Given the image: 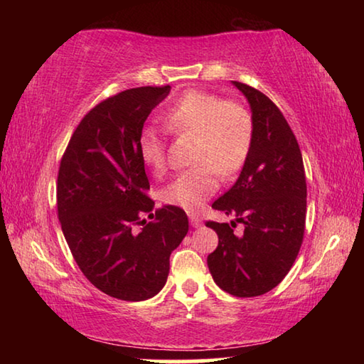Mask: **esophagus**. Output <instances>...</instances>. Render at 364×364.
<instances>
[{"label":"esophagus","mask_w":364,"mask_h":364,"mask_svg":"<svg viewBox=\"0 0 364 364\" xmlns=\"http://www.w3.org/2000/svg\"><path fill=\"white\" fill-rule=\"evenodd\" d=\"M189 221H191V226H193V228L202 226V220L197 217V215H189Z\"/></svg>","instance_id":"1"}]
</instances>
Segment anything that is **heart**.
<instances>
[{
	"mask_svg": "<svg viewBox=\"0 0 364 364\" xmlns=\"http://www.w3.org/2000/svg\"><path fill=\"white\" fill-rule=\"evenodd\" d=\"M164 127L173 136H194L193 164L162 191L165 204L197 212L218 189V176H230L242 167L254 139V120L236 101H223L204 90H189L171 104ZM139 159L154 173L165 168V144L152 128L138 138Z\"/></svg>",
	"mask_w": 364,
	"mask_h": 364,
	"instance_id": "b5f03b06",
	"label": "heart"
}]
</instances>
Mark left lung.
<instances>
[{
  "label": "left lung",
  "instance_id": "left-lung-1",
  "mask_svg": "<svg viewBox=\"0 0 364 364\" xmlns=\"http://www.w3.org/2000/svg\"><path fill=\"white\" fill-rule=\"evenodd\" d=\"M247 97L254 139L241 175L212 208L231 223L207 221L218 247L207 257L213 281L236 297H257L286 278L305 232L306 180L295 134L278 106L252 86L232 82ZM242 223L245 231H233Z\"/></svg>",
  "mask_w": 364,
  "mask_h": 364
}]
</instances>
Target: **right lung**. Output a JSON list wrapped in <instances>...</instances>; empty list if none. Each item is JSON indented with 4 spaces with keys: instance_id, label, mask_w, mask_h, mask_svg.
Masks as SVG:
<instances>
[{
    "instance_id": "obj_1",
    "label": "right lung",
    "mask_w": 364,
    "mask_h": 364,
    "mask_svg": "<svg viewBox=\"0 0 364 364\" xmlns=\"http://www.w3.org/2000/svg\"><path fill=\"white\" fill-rule=\"evenodd\" d=\"M168 93V85L141 86L104 100L78 123L60 159L64 237L86 279L114 299L139 301L162 291L171 252L189 230L183 208H154L138 152L146 119Z\"/></svg>"
}]
</instances>
